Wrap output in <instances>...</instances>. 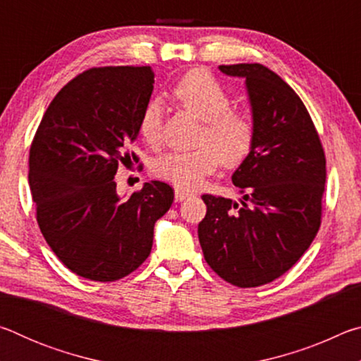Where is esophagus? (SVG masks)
<instances>
[{"label":"esophagus","instance_id":"esophagus-1","mask_svg":"<svg viewBox=\"0 0 361 361\" xmlns=\"http://www.w3.org/2000/svg\"><path fill=\"white\" fill-rule=\"evenodd\" d=\"M189 195H191V194L186 192V191H181V189H178V188L175 189V200H176V202H181V200H185L186 197H189Z\"/></svg>","mask_w":361,"mask_h":361}]
</instances>
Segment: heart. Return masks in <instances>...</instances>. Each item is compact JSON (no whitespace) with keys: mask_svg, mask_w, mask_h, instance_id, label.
Here are the masks:
<instances>
[{"mask_svg":"<svg viewBox=\"0 0 361 361\" xmlns=\"http://www.w3.org/2000/svg\"><path fill=\"white\" fill-rule=\"evenodd\" d=\"M172 97L195 118L204 121L197 149L169 152L159 157L152 172L178 189H195L218 169L237 167L253 151L256 126L252 116L231 108L232 100L218 79L205 70L186 73L172 89ZM145 143L159 145L162 138V108L151 102L140 119Z\"/></svg>","mask_w":361,"mask_h":361,"instance_id":"b5f03b06","label":"heart"}]
</instances>
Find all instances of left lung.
<instances>
[{"mask_svg": "<svg viewBox=\"0 0 361 361\" xmlns=\"http://www.w3.org/2000/svg\"><path fill=\"white\" fill-rule=\"evenodd\" d=\"M245 78L256 142L232 175L240 204L204 194V258L240 288L261 286L296 264L322 224L326 157L307 108L282 78L259 63L221 65Z\"/></svg>", "mask_w": 361, "mask_h": 361, "instance_id": "8db88e82", "label": "left lung"}]
</instances>
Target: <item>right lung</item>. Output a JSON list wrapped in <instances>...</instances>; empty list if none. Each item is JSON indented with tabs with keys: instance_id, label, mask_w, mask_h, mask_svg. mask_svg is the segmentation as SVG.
<instances>
[{
	"instance_id": "obj_1",
	"label": "right lung",
	"mask_w": 361,
	"mask_h": 361,
	"mask_svg": "<svg viewBox=\"0 0 361 361\" xmlns=\"http://www.w3.org/2000/svg\"><path fill=\"white\" fill-rule=\"evenodd\" d=\"M151 66H99L60 89L36 130L28 181L49 247L76 276L124 279L148 258L154 223L173 202L167 183H145L122 200L114 175L140 157L129 149L154 89Z\"/></svg>"
}]
</instances>
